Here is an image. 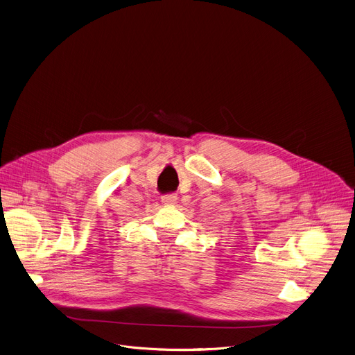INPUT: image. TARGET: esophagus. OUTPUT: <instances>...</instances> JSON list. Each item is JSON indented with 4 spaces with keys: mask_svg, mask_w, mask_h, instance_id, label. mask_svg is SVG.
<instances>
[{
    "mask_svg": "<svg viewBox=\"0 0 355 355\" xmlns=\"http://www.w3.org/2000/svg\"><path fill=\"white\" fill-rule=\"evenodd\" d=\"M176 200H178L176 193H166L162 196V202L164 205H173V203H176Z\"/></svg>",
    "mask_w": 355,
    "mask_h": 355,
    "instance_id": "esophagus-1",
    "label": "esophagus"
}]
</instances>
